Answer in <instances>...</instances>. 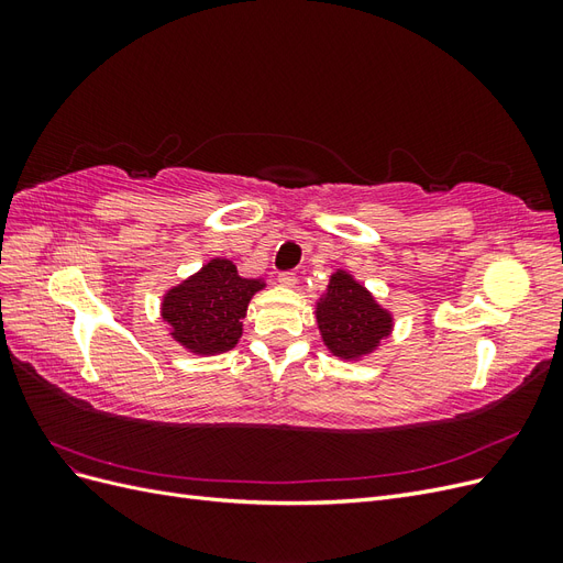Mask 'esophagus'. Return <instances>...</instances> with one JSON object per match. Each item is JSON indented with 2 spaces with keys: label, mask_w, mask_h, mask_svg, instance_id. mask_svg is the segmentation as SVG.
I'll return each instance as SVG.
<instances>
[{
  "label": "esophagus",
  "mask_w": 563,
  "mask_h": 563,
  "mask_svg": "<svg viewBox=\"0 0 563 563\" xmlns=\"http://www.w3.org/2000/svg\"><path fill=\"white\" fill-rule=\"evenodd\" d=\"M296 282H298L296 272H282V275H279V284H282V286H286V288H294V286H296Z\"/></svg>",
  "instance_id": "34e87169"
}]
</instances>
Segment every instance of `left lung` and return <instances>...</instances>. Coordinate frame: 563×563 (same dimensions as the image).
Masks as SVG:
<instances>
[{
    "label": "left lung",
    "instance_id": "obj_1",
    "mask_svg": "<svg viewBox=\"0 0 563 563\" xmlns=\"http://www.w3.org/2000/svg\"><path fill=\"white\" fill-rule=\"evenodd\" d=\"M314 314L323 345L347 362L378 350L395 327L391 312L345 269L333 272L327 291L317 300Z\"/></svg>",
    "mask_w": 563,
    "mask_h": 563
}]
</instances>
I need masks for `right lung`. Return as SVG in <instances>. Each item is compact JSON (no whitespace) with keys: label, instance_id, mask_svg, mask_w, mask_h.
<instances>
[{"label":"right lung","instance_id":"obj_1","mask_svg":"<svg viewBox=\"0 0 563 563\" xmlns=\"http://www.w3.org/2000/svg\"><path fill=\"white\" fill-rule=\"evenodd\" d=\"M263 288V279L242 277L232 261L213 258L192 277L168 288L162 319L185 350L201 356L223 354L240 343L249 302Z\"/></svg>","mask_w":563,"mask_h":563}]
</instances>
